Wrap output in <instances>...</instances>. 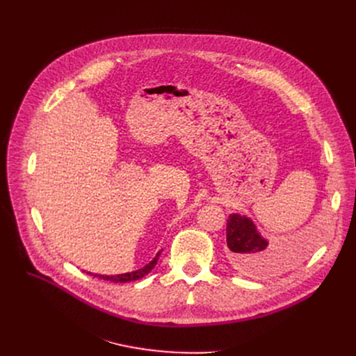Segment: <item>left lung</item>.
I'll list each match as a JSON object with an SVG mask.
<instances>
[{"label":"left lung","mask_w":356,"mask_h":356,"mask_svg":"<svg viewBox=\"0 0 356 356\" xmlns=\"http://www.w3.org/2000/svg\"><path fill=\"white\" fill-rule=\"evenodd\" d=\"M227 244L232 252L234 264L244 271H261L271 263L267 252L268 242L257 231L254 222L238 213H231L227 220ZM305 247V242L302 245Z\"/></svg>","instance_id":"obj_1"}]
</instances>
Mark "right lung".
Instances as JSON below:
<instances>
[{
    "mask_svg": "<svg viewBox=\"0 0 356 356\" xmlns=\"http://www.w3.org/2000/svg\"><path fill=\"white\" fill-rule=\"evenodd\" d=\"M159 257H160V252H157V255L153 258V261H149V263L140 268V270H136V271H131V273H125V274H118V275H99V274H95V277H99L102 280H106V282H114V283H128V282H136V280L138 278H143L144 275H147L149 271H152L157 261H159ZM93 275V274H92Z\"/></svg>",
    "mask_w": 356,
    "mask_h": 356,
    "instance_id": "obj_1",
    "label": "right lung"
}]
</instances>
